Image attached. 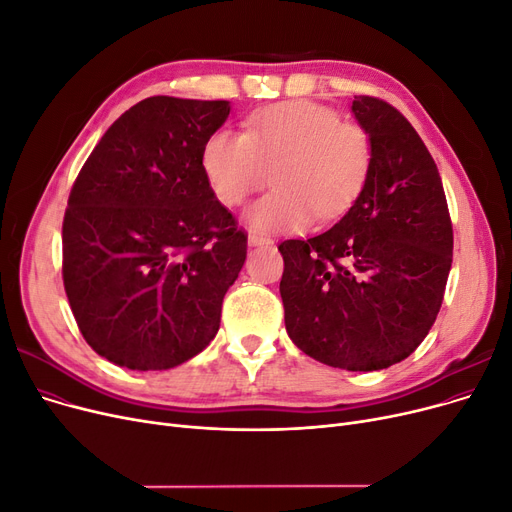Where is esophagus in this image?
Here are the masks:
<instances>
[{
  "instance_id": "esophagus-1",
  "label": "esophagus",
  "mask_w": 512,
  "mask_h": 512,
  "mask_svg": "<svg viewBox=\"0 0 512 512\" xmlns=\"http://www.w3.org/2000/svg\"><path fill=\"white\" fill-rule=\"evenodd\" d=\"M271 239L269 237H262V235H258V233H250L248 235V246L250 248H258V246H271Z\"/></svg>"
}]
</instances>
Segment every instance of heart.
<instances>
[{
    "instance_id": "obj_1",
    "label": "heart",
    "mask_w": 512,
    "mask_h": 512,
    "mask_svg": "<svg viewBox=\"0 0 512 512\" xmlns=\"http://www.w3.org/2000/svg\"><path fill=\"white\" fill-rule=\"evenodd\" d=\"M373 145L356 123L308 100L256 110L246 133L214 131L202 150L204 173L223 204H239L269 183L275 189L246 210L258 231H302L342 216L369 179Z\"/></svg>"
}]
</instances>
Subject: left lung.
Returning a JSON list of instances; mask_svg holds the SVG:
<instances>
[{
	"instance_id": "left-lung-1",
	"label": "left lung",
	"mask_w": 512,
	"mask_h": 512,
	"mask_svg": "<svg viewBox=\"0 0 512 512\" xmlns=\"http://www.w3.org/2000/svg\"><path fill=\"white\" fill-rule=\"evenodd\" d=\"M369 133L367 183L329 231L279 246L287 335L335 369L381 371L408 358L435 323L452 266L444 185L423 139L383 100L356 95Z\"/></svg>"
}]
</instances>
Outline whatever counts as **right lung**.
I'll return each instance as SVG.
<instances>
[{
  "instance_id": "obj_1",
  "label": "right lung",
  "mask_w": 512,
  "mask_h": 512,
  "mask_svg": "<svg viewBox=\"0 0 512 512\" xmlns=\"http://www.w3.org/2000/svg\"><path fill=\"white\" fill-rule=\"evenodd\" d=\"M225 100L154 95L104 133L72 185L62 225L64 289L85 342L131 371L200 354L248 252L202 166Z\"/></svg>"
}]
</instances>
